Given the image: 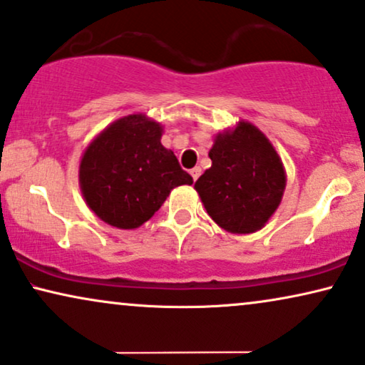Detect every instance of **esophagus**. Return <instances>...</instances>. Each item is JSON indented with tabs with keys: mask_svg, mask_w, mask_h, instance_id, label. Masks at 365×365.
<instances>
[{
	"mask_svg": "<svg viewBox=\"0 0 365 365\" xmlns=\"http://www.w3.org/2000/svg\"><path fill=\"white\" fill-rule=\"evenodd\" d=\"M189 173H191V178L194 179V181H196V179L201 176V168H192Z\"/></svg>",
	"mask_w": 365,
	"mask_h": 365,
	"instance_id": "esophagus-1",
	"label": "esophagus"
}]
</instances>
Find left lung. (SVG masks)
Masks as SVG:
<instances>
[{
  "label": "left lung",
  "mask_w": 365,
  "mask_h": 365,
  "mask_svg": "<svg viewBox=\"0 0 365 365\" xmlns=\"http://www.w3.org/2000/svg\"><path fill=\"white\" fill-rule=\"evenodd\" d=\"M211 168L194 184L207 215L236 235L262 230L280 206L287 176L280 155L258 127L240 120L215 137Z\"/></svg>",
  "instance_id": "left-lung-1"
}]
</instances>
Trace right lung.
<instances>
[{"label":"right lung","instance_id":"obj_1","mask_svg":"<svg viewBox=\"0 0 365 365\" xmlns=\"http://www.w3.org/2000/svg\"><path fill=\"white\" fill-rule=\"evenodd\" d=\"M160 124L132 113L112 122L85 149L80 189L87 206L107 225L139 228L174 187L192 184L173 150L160 144Z\"/></svg>","mask_w":365,"mask_h":365}]
</instances>
